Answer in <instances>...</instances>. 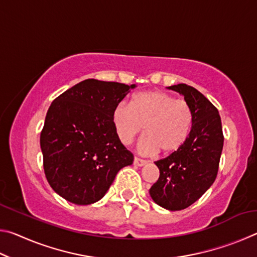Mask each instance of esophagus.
Instances as JSON below:
<instances>
[{"label":"esophagus","instance_id":"34e87169","mask_svg":"<svg viewBox=\"0 0 257 257\" xmlns=\"http://www.w3.org/2000/svg\"><path fill=\"white\" fill-rule=\"evenodd\" d=\"M146 163H147V161L143 160V159H139V158H137V156L134 159V164L137 165V167H143V165H145Z\"/></svg>","mask_w":257,"mask_h":257}]
</instances>
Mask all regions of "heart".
<instances>
[{
    "mask_svg": "<svg viewBox=\"0 0 257 257\" xmlns=\"http://www.w3.org/2000/svg\"><path fill=\"white\" fill-rule=\"evenodd\" d=\"M112 124L120 142L128 145L143 130L139 150L154 154L175 153L185 144L193 125L189 104L162 90L135 94L130 105L116 104L112 111Z\"/></svg>",
    "mask_w": 257,
    "mask_h": 257,
    "instance_id": "b5f03b06",
    "label": "heart"
}]
</instances>
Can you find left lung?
<instances>
[{"label":"left lung","mask_w":257,"mask_h":257,"mask_svg":"<svg viewBox=\"0 0 257 257\" xmlns=\"http://www.w3.org/2000/svg\"><path fill=\"white\" fill-rule=\"evenodd\" d=\"M169 88L182 94L193 113V125L184 145L175 153L156 161L158 181L150 195L158 205L170 211L190 206L214 182L223 147V133L217 108L186 84Z\"/></svg>","instance_id":"8db88e82"}]
</instances>
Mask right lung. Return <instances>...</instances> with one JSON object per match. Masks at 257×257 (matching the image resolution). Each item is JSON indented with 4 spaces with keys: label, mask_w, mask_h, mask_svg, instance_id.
<instances>
[{
    "label": "right lung",
    "mask_w": 257,
    "mask_h": 257,
    "mask_svg": "<svg viewBox=\"0 0 257 257\" xmlns=\"http://www.w3.org/2000/svg\"><path fill=\"white\" fill-rule=\"evenodd\" d=\"M135 85L86 79L52 102L41 133L43 167L56 194L77 205L101 199L134 155L112 124V111Z\"/></svg>",
    "instance_id": "add662e5"
}]
</instances>
